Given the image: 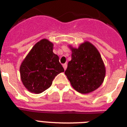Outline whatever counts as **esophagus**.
<instances>
[{"label": "esophagus", "instance_id": "obj_1", "mask_svg": "<svg viewBox=\"0 0 127 127\" xmlns=\"http://www.w3.org/2000/svg\"><path fill=\"white\" fill-rule=\"evenodd\" d=\"M63 67H64V70H65V69H67V64H63Z\"/></svg>", "mask_w": 127, "mask_h": 127}]
</instances>
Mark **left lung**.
Returning a JSON list of instances; mask_svg holds the SVG:
<instances>
[{"label":"left lung","mask_w":127,"mask_h":127,"mask_svg":"<svg viewBox=\"0 0 127 127\" xmlns=\"http://www.w3.org/2000/svg\"><path fill=\"white\" fill-rule=\"evenodd\" d=\"M72 60L65 74L74 88L88 94L99 87L104 79L105 69L101 56L93 44L85 42L78 48H71Z\"/></svg>","instance_id":"8db88e82"}]
</instances>
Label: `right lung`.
<instances>
[{"label": "right lung", "instance_id": "right-lung-1", "mask_svg": "<svg viewBox=\"0 0 127 127\" xmlns=\"http://www.w3.org/2000/svg\"><path fill=\"white\" fill-rule=\"evenodd\" d=\"M53 47L48 40L42 39L33 46L20 66L22 83L30 92H43L51 86L55 76L64 72Z\"/></svg>", "mask_w": 127, "mask_h": 127}]
</instances>
